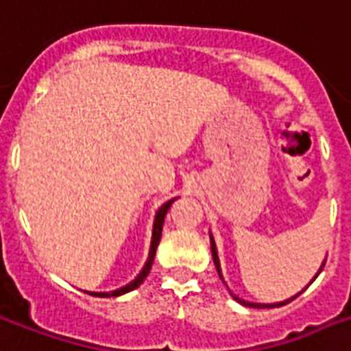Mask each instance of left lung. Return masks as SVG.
Segmentation results:
<instances>
[{
    "label": "left lung",
    "mask_w": 351,
    "mask_h": 351,
    "mask_svg": "<svg viewBox=\"0 0 351 351\" xmlns=\"http://www.w3.org/2000/svg\"><path fill=\"white\" fill-rule=\"evenodd\" d=\"M210 243H211V256H213V263H215V269H217V272H219V278H221V280H223V282H224L223 271H221V261H219V256H217V245H215V239H213V235H211V232H210ZM324 265H326V259H324V261H322V265H320V269H318L317 276H318V274H320V272H322V269H324ZM317 276H315V278H317ZM315 278H313L311 282H309V285H311V283L315 282ZM226 287H228V285H226ZM228 291H230V289H228ZM300 293H302V291H300ZM300 293H298V294H300ZM230 294L234 296V300H237V302H239V304H243V306L258 307V309H271V307H282V306H285V304H289V302H293L294 298L298 296V294H294V296H291V298H287V300L274 302V304H256V302L243 300V298H239V296L232 293V291H230Z\"/></svg>",
    "instance_id": "obj_1"
}]
</instances>
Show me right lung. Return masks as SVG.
Returning <instances> with one entry per match:
<instances>
[{
	"label": "right lung",
	"instance_id": "add662e5",
	"mask_svg": "<svg viewBox=\"0 0 351 351\" xmlns=\"http://www.w3.org/2000/svg\"><path fill=\"white\" fill-rule=\"evenodd\" d=\"M176 199L167 200L164 206H160L156 211V215H154V224H152V239H151V248H149V258H147L145 265H143V269L140 271V274L134 278L132 282L127 283V285H123V287L116 289V291H110V293H92V291H86L88 294H92V296H99V298H110V296H121L125 293H130L136 287H140L143 280L149 276V272H151L152 261H154V256H156V248L158 243H160V237H162V228H164V219L167 215V211H169L171 204L175 202Z\"/></svg>",
	"mask_w": 351,
	"mask_h": 351
}]
</instances>
